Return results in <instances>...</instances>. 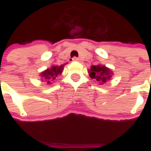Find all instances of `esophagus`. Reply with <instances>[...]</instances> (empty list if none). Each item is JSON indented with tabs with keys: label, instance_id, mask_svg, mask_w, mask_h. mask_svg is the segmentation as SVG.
<instances>
[{
	"label": "esophagus",
	"instance_id": "34e87169",
	"mask_svg": "<svg viewBox=\"0 0 151 151\" xmlns=\"http://www.w3.org/2000/svg\"><path fill=\"white\" fill-rule=\"evenodd\" d=\"M73 60L78 61V62H81V59H80V58H76V57H75V58H73Z\"/></svg>",
	"mask_w": 151,
	"mask_h": 151
}]
</instances>
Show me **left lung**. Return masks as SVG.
<instances>
[{
	"label": "left lung",
	"instance_id": "left-lung-1",
	"mask_svg": "<svg viewBox=\"0 0 151 151\" xmlns=\"http://www.w3.org/2000/svg\"><path fill=\"white\" fill-rule=\"evenodd\" d=\"M88 73L91 78L96 80L100 85L104 84L108 81L113 75L112 70L100 64L97 65H91Z\"/></svg>",
	"mask_w": 151,
	"mask_h": 151
}]
</instances>
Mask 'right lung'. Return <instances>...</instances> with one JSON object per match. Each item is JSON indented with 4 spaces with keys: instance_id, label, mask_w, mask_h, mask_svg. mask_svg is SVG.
<instances>
[{
    "instance_id": "1",
    "label": "right lung",
    "mask_w": 151,
    "mask_h": 151,
    "mask_svg": "<svg viewBox=\"0 0 151 151\" xmlns=\"http://www.w3.org/2000/svg\"><path fill=\"white\" fill-rule=\"evenodd\" d=\"M64 70V65H52L50 68H48L44 71L40 73L39 76L41 77L42 81L47 82V84L51 85L52 81L60 76Z\"/></svg>"
}]
</instances>
